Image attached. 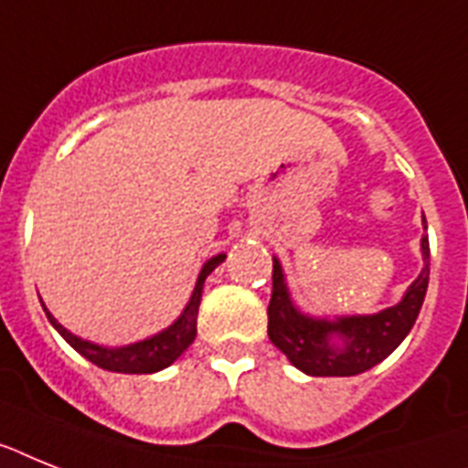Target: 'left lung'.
Instances as JSON below:
<instances>
[{"label":"left lung","instance_id":"left-lung-1","mask_svg":"<svg viewBox=\"0 0 468 468\" xmlns=\"http://www.w3.org/2000/svg\"><path fill=\"white\" fill-rule=\"evenodd\" d=\"M423 228L425 216H423ZM423 271L397 305L378 314H351L322 320L300 313L288 293L281 261L273 257L271 300H269V339L298 370L313 378H351L370 370L389 356L416 324L431 276V245L420 238Z\"/></svg>","mask_w":468,"mask_h":468}]
</instances>
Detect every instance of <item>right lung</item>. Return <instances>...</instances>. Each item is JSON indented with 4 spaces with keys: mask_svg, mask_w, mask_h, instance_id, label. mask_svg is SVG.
Wrapping results in <instances>:
<instances>
[{
    "mask_svg": "<svg viewBox=\"0 0 468 468\" xmlns=\"http://www.w3.org/2000/svg\"><path fill=\"white\" fill-rule=\"evenodd\" d=\"M223 260H226V254H216V257H211V260L201 267L199 279H197V286L195 291H192V298H189L187 307L182 310L180 317H177L168 329H163V332H158L155 336H151V339L136 341V344L120 346V348H108V346L90 344V341L71 334L69 329H64V326L49 314V310L45 305L43 310L45 314H48L49 324L62 334L64 341H67L74 351L81 353L83 358L90 360L93 366L110 372H127V375H148V372H158L163 370V367L173 366L175 360L180 358L182 353L189 348V344L195 341L197 314H199L204 281H207L208 273L214 271Z\"/></svg>",
    "mask_w": 468,
    "mask_h": 468,
    "instance_id": "obj_1",
    "label": "right lung"
}]
</instances>
